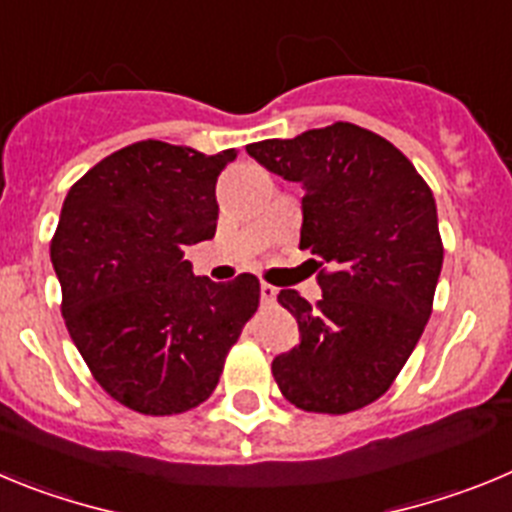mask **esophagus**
<instances>
[{"instance_id":"esophagus-1","label":"esophagus","mask_w":512,"mask_h":512,"mask_svg":"<svg viewBox=\"0 0 512 512\" xmlns=\"http://www.w3.org/2000/svg\"><path fill=\"white\" fill-rule=\"evenodd\" d=\"M275 296H278V288H275V285H270V283H262L260 285V298H262V301L273 303Z\"/></svg>"}]
</instances>
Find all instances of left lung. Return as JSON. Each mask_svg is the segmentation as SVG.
<instances>
[{"label": "left lung", "instance_id": "obj_1", "mask_svg": "<svg viewBox=\"0 0 512 512\" xmlns=\"http://www.w3.org/2000/svg\"><path fill=\"white\" fill-rule=\"evenodd\" d=\"M247 153L301 183V250L329 265L316 306L278 293L301 331L273 359L280 393L308 413L365 408L388 393L431 316L444 262L434 193L393 142L349 122Z\"/></svg>", "mask_w": 512, "mask_h": 512}]
</instances>
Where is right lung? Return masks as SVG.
Returning a JSON list of instances; mask_svg holds the SVG:
<instances>
[{"instance_id":"right-lung-1","label":"right lung","mask_w":512,"mask_h":512,"mask_svg":"<svg viewBox=\"0 0 512 512\" xmlns=\"http://www.w3.org/2000/svg\"><path fill=\"white\" fill-rule=\"evenodd\" d=\"M234 158L142 140L96 163L63 201L50 260L68 334L101 388L145 416L204 403L260 303L255 275L211 283L183 260L214 237L216 178Z\"/></svg>"}]
</instances>
